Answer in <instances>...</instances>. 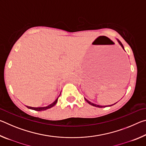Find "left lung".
<instances>
[{
	"label": "left lung",
	"instance_id": "1",
	"mask_svg": "<svg viewBox=\"0 0 146 146\" xmlns=\"http://www.w3.org/2000/svg\"><path fill=\"white\" fill-rule=\"evenodd\" d=\"M118 43H119L120 45H121V46L122 47V48L124 49V48H123V45H122V44L121 43V42L120 41V40H118ZM85 100H86V102H87L88 103H89L90 104H91V105H92V106H95V107H98V108H102V107H106V106H99V105H97V104H93V103H91V102H90V101L89 100H88L87 99H86V98H85ZM114 104H112V105H110V106H113V105H114Z\"/></svg>",
	"mask_w": 146,
	"mask_h": 146
}]
</instances>
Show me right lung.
<instances>
[{
  "instance_id": "1",
  "label": "right lung",
  "mask_w": 146,
  "mask_h": 146,
  "mask_svg": "<svg viewBox=\"0 0 146 146\" xmlns=\"http://www.w3.org/2000/svg\"><path fill=\"white\" fill-rule=\"evenodd\" d=\"M60 95L58 96V97H60ZM58 97L57 98H56V99L55 100V102H53L52 104H51L50 105L46 106V107H44V108H32V107H29V106H27V108H29V109H31V110H35V111H40L46 110H48V109H49V108H52L53 106H55V105L56 104V102H57V101H58Z\"/></svg>"
}]
</instances>
